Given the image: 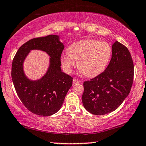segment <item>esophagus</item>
Listing matches in <instances>:
<instances>
[{
	"instance_id": "obj_1",
	"label": "esophagus",
	"mask_w": 146,
	"mask_h": 146,
	"mask_svg": "<svg viewBox=\"0 0 146 146\" xmlns=\"http://www.w3.org/2000/svg\"><path fill=\"white\" fill-rule=\"evenodd\" d=\"M73 84L80 83V80H79V79H75V78H74V79H73Z\"/></svg>"
}]
</instances>
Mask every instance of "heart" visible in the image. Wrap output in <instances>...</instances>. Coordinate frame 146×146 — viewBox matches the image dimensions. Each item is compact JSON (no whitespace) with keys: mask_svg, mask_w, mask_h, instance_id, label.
Wrapping results in <instances>:
<instances>
[{"mask_svg":"<svg viewBox=\"0 0 146 146\" xmlns=\"http://www.w3.org/2000/svg\"><path fill=\"white\" fill-rule=\"evenodd\" d=\"M112 54V48L106 42L98 40H82L71 44L69 52L61 56V62L65 70L70 72L79 60L78 67L84 75L93 77L107 68Z\"/></svg>","mask_w":146,"mask_h":146,"instance_id":"b5f03b06","label":"heart"}]
</instances>
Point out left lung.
<instances>
[{
  "label": "left lung",
  "instance_id": "1",
  "mask_svg": "<svg viewBox=\"0 0 146 146\" xmlns=\"http://www.w3.org/2000/svg\"><path fill=\"white\" fill-rule=\"evenodd\" d=\"M134 64L129 50L118 41L112 45L111 59L103 73L84 82L82 102L90 113L102 115L121 105L131 90Z\"/></svg>",
  "mask_w": 146,
  "mask_h": 146
}]
</instances>
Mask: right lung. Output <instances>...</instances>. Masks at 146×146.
Wrapping results in <instances>:
<instances>
[{"label": "right lung", "mask_w": 146, "mask_h": 146, "mask_svg": "<svg viewBox=\"0 0 146 146\" xmlns=\"http://www.w3.org/2000/svg\"><path fill=\"white\" fill-rule=\"evenodd\" d=\"M64 45L60 36L50 35L33 38L23 44L14 56L12 79L19 98L28 110L43 117L50 116L60 110L73 78L62 72L60 58ZM33 49L43 51L50 56L49 66L44 76L38 80H29L23 70V63Z\"/></svg>", "instance_id": "add662e5"}]
</instances>
